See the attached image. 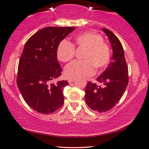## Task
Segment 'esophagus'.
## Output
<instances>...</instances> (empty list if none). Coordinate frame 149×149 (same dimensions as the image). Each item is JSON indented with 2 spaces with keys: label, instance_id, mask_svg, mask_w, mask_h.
Masks as SVG:
<instances>
[{
  "label": "esophagus",
  "instance_id": "1",
  "mask_svg": "<svg viewBox=\"0 0 149 149\" xmlns=\"http://www.w3.org/2000/svg\"><path fill=\"white\" fill-rule=\"evenodd\" d=\"M74 80H75V78H70L68 79V82L71 84V83H72Z\"/></svg>",
  "mask_w": 149,
  "mask_h": 149
}]
</instances>
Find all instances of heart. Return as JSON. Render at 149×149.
<instances>
[{"mask_svg":"<svg viewBox=\"0 0 149 149\" xmlns=\"http://www.w3.org/2000/svg\"><path fill=\"white\" fill-rule=\"evenodd\" d=\"M75 48L85 49L81 56L84 60L74 61L66 67L65 74L68 77L90 76L95 73V68L103 70L110 61V48L98 33H79L75 37L73 45L65 40H62L56 49L58 59L63 63L70 61L74 56Z\"/></svg>","mask_w":149,"mask_h":149,"instance_id":"1","label":"heart"}]
</instances>
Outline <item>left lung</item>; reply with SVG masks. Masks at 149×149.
Instances as JSON below:
<instances>
[{
	"label": "left lung",
	"mask_w": 149,
	"mask_h": 149,
	"mask_svg": "<svg viewBox=\"0 0 149 149\" xmlns=\"http://www.w3.org/2000/svg\"><path fill=\"white\" fill-rule=\"evenodd\" d=\"M102 30L111 44L113 56L105 71L96 78L103 86L88 81L85 91L88 106L99 113L111 109L122 97L128 84V68L122 45L111 31L106 28Z\"/></svg>",
	"instance_id": "8db88e82"
}]
</instances>
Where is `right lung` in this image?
I'll return each instance as SVG.
<instances>
[{
  "label": "right lung",
  "mask_w": 149,
  "mask_h": 149,
  "mask_svg": "<svg viewBox=\"0 0 149 149\" xmlns=\"http://www.w3.org/2000/svg\"><path fill=\"white\" fill-rule=\"evenodd\" d=\"M74 30V27H47L38 31L25 44L17 84L25 101L36 111L51 113L63 104V88L69 83L52 81L62 72L56 58L58 44Z\"/></svg>",
  "instance_id": "obj_1"
}]
</instances>
